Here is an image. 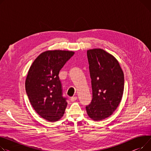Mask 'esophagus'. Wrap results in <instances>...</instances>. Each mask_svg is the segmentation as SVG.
<instances>
[{"label": "esophagus", "instance_id": "34e87169", "mask_svg": "<svg viewBox=\"0 0 151 151\" xmlns=\"http://www.w3.org/2000/svg\"><path fill=\"white\" fill-rule=\"evenodd\" d=\"M77 96H72V97H71L70 98V100H71V101H72V102H73V101H76V100L77 99Z\"/></svg>", "mask_w": 151, "mask_h": 151}]
</instances>
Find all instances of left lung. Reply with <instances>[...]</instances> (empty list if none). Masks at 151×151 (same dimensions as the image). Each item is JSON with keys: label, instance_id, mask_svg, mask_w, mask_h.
Segmentation results:
<instances>
[{"label": "left lung", "instance_id": "left-lung-1", "mask_svg": "<svg viewBox=\"0 0 151 151\" xmlns=\"http://www.w3.org/2000/svg\"><path fill=\"white\" fill-rule=\"evenodd\" d=\"M92 99L86 109L88 116L99 121L111 115L121 101L124 74L117 60L103 49L87 50Z\"/></svg>", "mask_w": 151, "mask_h": 151}]
</instances>
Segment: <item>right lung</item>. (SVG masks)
Listing matches in <instances>:
<instances>
[{
  "label": "right lung",
  "mask_w": 151,
  "mask_h": 151,
  "mask_svg": "<svg viewBox=\"0 0 151 151\" xmlns=\"http://www.w3.org/2000/svg\"><path fill=\"white\" fill-rule=\"evenodd\" d=\"M74 52L62 50L46 51L39 55L30 67L25 90L32 107L48 122L61 118L67 106L63 96L59 73Z\"/></svg>",
  "instance_id": "right-lung-1"
}]
</instances>
